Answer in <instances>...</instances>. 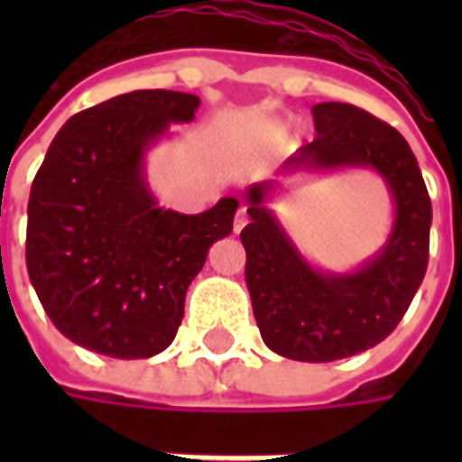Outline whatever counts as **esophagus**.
<instances>
[{"label":"esophagus","instance_id":"obj_1","mask_svg":"<svg viewBox=\"0 0 462 462\" xmlns=\"http://www.w3.org/2000/svg\"><path fill=\"white\" fill-rule=\"evenodd\" d=\"M245 225H247V210L240 208V210L235 212V222H232V227H235V232H240Z\"/></svg>","mask_w":462,"mask_h":462}]
</instances>
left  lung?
<instances>
[{"label": "left lung", "instance_id": "obj_1", "mask_svg": "<svg viewBox=\"0 0 462 462\" xmlns=\"http://www.w3.org/2000/svg\"><path fill=\"white\" fill-rule=\"evenodd\" d=\"M317 138L284 162V171L371 168L386 180L396 220L374 260L346 274L319 272L304 260L264 208L272 182L247 190L250 225L245 280L264 344L294 361L324 364L376 346L396 329L426 277L430 198L406 138L351 104L311 108Z\"/></svg>", "mask_w": 462, "mask_h": 462}]
</instances>
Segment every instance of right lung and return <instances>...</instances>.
<instances>
[{
	"label": "right lung",
	"instance_id": "1",
	"mask_svg": "<svg viewBox=\"0 0 462 462\" xmlns=\"http://www.w3.org/2000/svg\"><path fill=\"white\" fill-rule=\"evenodd\" d=\"M200 98L133 91L71 116L46 151L29 195L26 270L66 339L114 358L171 346L185 291L212 242L232 232L237 198L200 215L162 210L143 155Z\"/></svg>",
	"mask_w": 462,
	"mask_h": 462
}]
</instances>
